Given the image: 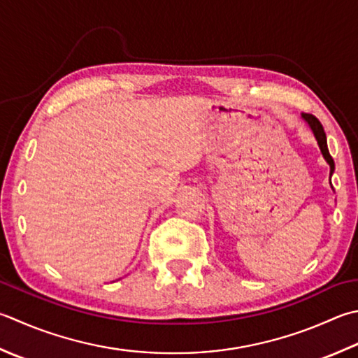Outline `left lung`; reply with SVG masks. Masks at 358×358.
<instances>
[{"instance_id":"8db88e82","label":"left lung","mask_w":358,"mask_h":358,"mask_svg":"<svg viewBox=\"0 0 358 358\" xmlns=\"http://www.w3.org/2000/svg\"><path fill=\"white\" fill-rule=\"evenodd\" d=\"M301 116H303L304 121L309 124V127L312 129L315 138H317L318 145H320V150H321V153H323V157L327 161V164L331 166V175H332L334 171H335V163H334L331 153H329V149H327V139H326V133H324L323 125H321V122L313 115L303 113Z\"/></svg>"}]
</instances>
